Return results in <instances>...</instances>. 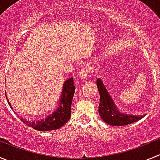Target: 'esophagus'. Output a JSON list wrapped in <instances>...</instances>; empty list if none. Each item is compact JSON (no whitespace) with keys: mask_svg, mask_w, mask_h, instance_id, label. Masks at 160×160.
Segmentation results:
<instances>
[{"mask_svg":"<svg viewBox=\"0 0 160 160\" xmlns=\"http://www.w3.org/2000/svg\"><path fill=\"white\" fill-rule=\"evenodd\" d=\"M89 73H90V70L87 67L82 68L81 72L79 73V78L82 80H86L89 78Z\"/></svg>","mask_w":160,"mask_h":160,"instance_id":"1","label":"esophagus"}]
</instances>
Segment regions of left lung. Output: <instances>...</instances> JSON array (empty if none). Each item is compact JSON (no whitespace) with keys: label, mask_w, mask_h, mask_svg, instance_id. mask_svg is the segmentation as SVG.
<instances>
[{"label":"left lung","mask_w":160,"mask_h":160,"mask_svg":"<svg viewBox=\"0 0 160 160\" xmlns=\"http://www.w3.org/2000/svg\"><path fill=\"white\" fill-rule=\"evenodd\" d=\"M98 90L100 94V102L98 106V113L102 119L107 124L114 127L117 126H125L128 124L137 122L138 120L145 116L142 115H135L122 113L115 105L114 100L112 99L111 94L103 84L101 79L97 80Z\"/></svg>","instance_id":"1"}]
</instances>
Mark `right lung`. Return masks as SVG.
Instances as JSON below:
<instances>
[{
  "mask_svg": "<svg viewBox=\"0 0 160 160\" xmlns=\"http://www.w3.org/2000/svg\"><path fill=\"white\" fill-rule=\"evenodd\" d=\"M74 92H75V87L73 86V79L71 77L66 80L63 83L62 94L59 98L58 105L54 111L52 112V114L43 118L32 120V121L24 119L22 118H21V119L26 125L29 126L37 131H46L59 129L70 119L71 115V104ZM5 96L8 105L11 109H12L10 102L7 98V95Z\"/></svg>",
  "mask_w": 160,
  "mask_h": 160,
  "instance_id": "add662e5",
  "label": "right lung"
}]
</instances>
